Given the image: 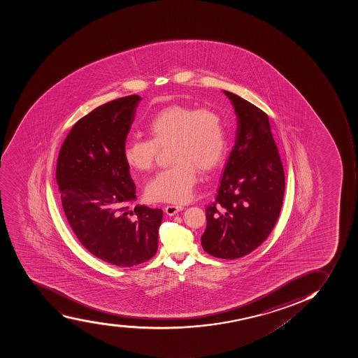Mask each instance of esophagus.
I'll use <instances>...</instances> for the list:
<instances>
[{
    "mask_svg": "<svg viewBox=\"0 0 358 358\" xmlns=\"http://www.w3.org/2000/svg\"><path fill=\"white\" fill-rule=\"evenodd\" d=\"M165 213L169 215V216H174L176 213H179L182 210V206H173V204H170V206H165Z\"/></svg>",
    "mask_w": 358,
    "mask_h": 358,
    "instance_id": "1",
    "label": "esophagus"
}]
</instances>
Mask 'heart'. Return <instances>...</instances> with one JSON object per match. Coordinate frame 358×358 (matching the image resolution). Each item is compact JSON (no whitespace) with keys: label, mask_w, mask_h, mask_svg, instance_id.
Returning <instances> with one entry per match:
<instances>
[{"label":"heart","mask_w":358,"mask_h":358,"mask_svg":"<svg viewBox=\"0 0 358 358\" xmlns=\"http://www.w3.org/2000/svg\"><path fill=\"white\" fill-rule=\"evenodd\" d=\"M147 131L150 138H131L122 156L129 168L143 172L154 166L158 148L171 145L173 164L159 171L145 187L152 202H187L193 195L197 169L209 172L225 157V125L220 113L209 108L169 106L149 120Z\"/></svg>","instance_id":"b5f03b06"}]
</instances>
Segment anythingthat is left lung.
<instances>
[{
    "instance_id": "left-lung-1",
    "label": "left lung",
    "mask_w": 358,
    "mask_h": 358,
    "mask_svg": "<svg viewBox=\"0 0 358 358\" xmlns=\"http://www.w3.org/2000/svg\"><path fill=\"white\" fill-rule=\"evenodd\" d=\"M224 93L236 110V145L216 199L206 206L201 245L211 256L236 259L270 236L282 206L285 173L268 115L236 94Z\"/></svg>"
}]
</instances>
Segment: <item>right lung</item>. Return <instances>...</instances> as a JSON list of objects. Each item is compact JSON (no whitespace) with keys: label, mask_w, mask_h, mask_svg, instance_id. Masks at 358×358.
Instances as JSON below:
<instances>
[{"label":"right lung","mask_w":358,"mask_h":358,"mask_svg":"<svg viewBox=\"0 0 358 358\" xmlns=\"http://www.w3.org/2000/svg\"><path fill=\"white\" fill-rule=\"evenodd\" d=\"M138 95L97 106L78 120L58 154L56 180L74 234L90 254L129 268L157 252L162 209L136 206V184L122 150Z\"/></svg>","instance_id":"right-lung-1"}]
</instances>
